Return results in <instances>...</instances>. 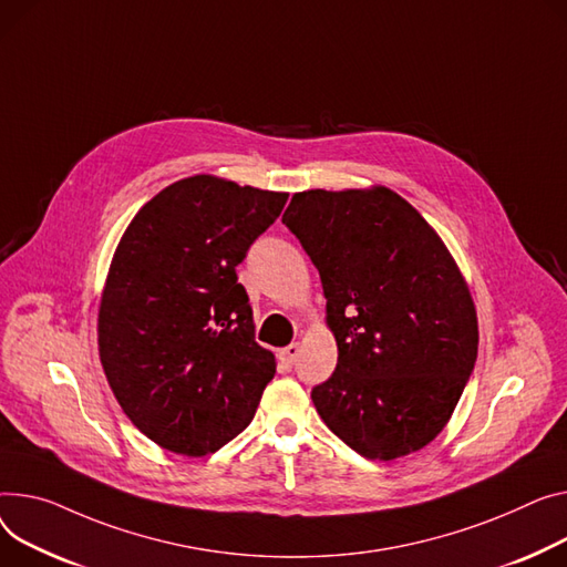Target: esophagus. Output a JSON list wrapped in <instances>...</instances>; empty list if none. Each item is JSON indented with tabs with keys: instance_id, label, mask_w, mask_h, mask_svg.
I'll return each mask as SVG.
<instances>
[{
	"instance_id": "1",
	"label": "esophagus",
	"mask_w": 567,
	"mask_h": 567,
	"mask_svg": "<svg viewBox=\"0 0 567 567\" xmlns=\"http://www.w3.org/2000/svg\"><path fill=\"white\" fill-rule=\"evenodd\" d=\"M298 353H300V344H289L287 349L280 351V360H282L285 364H293L296 358H298Z\"/></svg>"
}]
</instances>
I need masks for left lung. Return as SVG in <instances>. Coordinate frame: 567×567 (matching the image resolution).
<instances>
[{
    "label": "left lung",
    "instance_id": "8db88e82",
    "mask_svg": "<svg viewBox=\"0 0 567 567\" xmlns=\"http://www.w3.org/2000/svg\"><path fill=\"white\" fill-rule=\"evenodd\" d=\"M282 223L319 269L337 369L312 390L326 426L360 456L433 442L476 362V308L454 255L388 186L291 196Z\"/></svg>",
    "mask_w": 567,
    "mask_h": 567
}]
</instances>
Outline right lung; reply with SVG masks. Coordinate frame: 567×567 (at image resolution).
<instances>
[{
	"label": "right lung",
	"instance_id": "right-lung-1",
	"mask_svg": "<svg viewBox=\"0 0 567 567\" xmlns=\"http://www.w3.org/2000/svg\"><path fill=\"white\" fill-rule=\"evenodd\" d=\"M289 194L216 175L147 200L113 252L97 351L130 422L162 449L207 456L255 417L276 355L255 342L237 264Z\"/></svg>",
	"mask_w": 567,
	"mask_h": 567
}]
</instances>
